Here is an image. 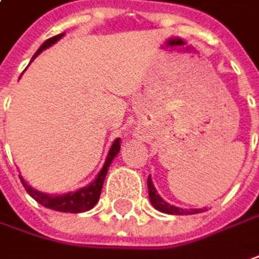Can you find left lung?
I'll return each mask as SVG.
<instances>
[{"mask_svg": "<svg viewBox=\"0 0 259 259\" xmlns=\"http://www.w3.org/2000/svg\"><path fill=\"white\" fill-rule=\"evenodd\" d=\"M148 188H149V200H151L152 206L162 211V213H166V214H180V216H184V214H196V213H200L203 211V208H181L177 207L174 204H169L163 200L162 197L158 194L156 188L152 183L151 175L148 177Z\"/></svg>", "mask_w": 259, "mask_h": 259, "instance_id": "1", "label": "left lung"}]
</instances>
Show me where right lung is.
<instances>
[{"instance_id":"right-lung-1","label":"right lung","mask_w":259,"mask_h":259,"mask_svg":"<svg viewBox=\"0 0 259 259\" xmlns=\"http://www.w3.org/2000/svg\"><path fill=\"white\" fill-rule=\"evenodd\" d=\"M63 36H65V33H61L58 36H53L51 39L46 40L40 46L39 51L34 53L33 59L36 56H39L45 49H48V48H51L52 45H55L58 40L62 39ZM118 152H120V142H118V139H116L113 142L110 151H108L106 162H104L103 168L100 169V172L94 178V181H91L88 186L82 187V188H79L76 191L65 193V194H48V193H41L39 190L28 186L27 183L23 180L21 175H20V180H21L23 186L26 188V191L41 206L52 208V210H56V211H63V213H82V211H87V210H91L97 204V201L100 200L101 188H103V184H104V178H106L108 168L113 162V159L117 156Z\"/></svg>"}]
</instances>
